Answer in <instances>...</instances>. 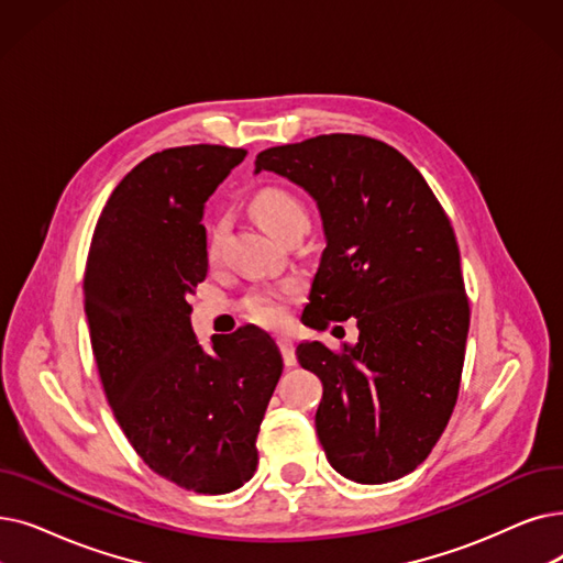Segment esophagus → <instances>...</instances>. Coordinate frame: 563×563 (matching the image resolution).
Wrapping results in <instances>:
<instances>
[{"instance_id": "1", "label": "esophagus", "mask_w": 563, "mask_h": 563, "mask_svg": "<svg viewBox=\"0 0 563 563\" xmlns=\"http://www.w3.org/2000/svg\"><path fill=\"white\" fill-rule=\"evenodd\" d=\"M278 345H280V352H283V361L285 365H295L297 363V347H295V340H291L289 335H278Z\"/></svg>"}]
</instances>
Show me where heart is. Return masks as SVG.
Returning a JSON list of instances; mask_svg holds the SVG:
<instances>
[{
    "label": "heart",
    "mask_w": 563,
    "mask_h": 563,
    "mask_svg": "<svg viewBox=\"0 0 563 563\" xmlns=\"http://www.w3.org/2000/svg\"><path fill=\"white\" fill-rule=\"evenodd\" d=\"M251 213L255 216V221L274 236H280L285 230H289L291 225L299 223H308V211L303 207V202L291 195L285 188H276L268 186L262 188L255 198L251 200ZM223 225H218L211 239V249L216 246L218 236H221ZM255 314L260 317L262 322H278L283 317V306L278 301L276 295H264L255 301Z\"/></svg>",
    "instance_id": "b5f03b06"
}]
</instances>
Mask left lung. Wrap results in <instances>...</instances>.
<instances>
[{
	"instance_id": "obj_1",
	"label": "left lung",
	"mask_w": 563,
	"mask_h": 563,
	"mask_svg": "<svg viewBox=\"0 0 563 563\" xmlns=\"http://www.w3.org/2000/svg\"><path fill=\"white\" fill-rule=\"evenodd\" d=\"M303 188L327 249L301 322L356 317V342L297 347L322 379L314 428L331 467L377 485L402 478L442 437L470 333L460 251L430 186L400 152L363 135H320L257 154L255 175Z\"/></svg>"
}]
</instances>
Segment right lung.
I'll return each instance as SVG.
<instances>
[{
	"label": "right lung",
	"mask_w": 563,
	"mask_h": 563,
	"mask_svg": "<svg viewBox=\"0 0 563 563\" xmlns=\"http://www.w3.org/2000/svg\"><path fill=\"white\" fill-rule=\"evenodd\" d=\"M246 150L192 144L144 158L110 195L85 272V312L114 417L150 467L179 487L225 495L253 478L257 432L283 373L260 327H190L207 276L205 205Z\"/></svg>",
	"instance_id": "add662e5"
}]
</instances>
